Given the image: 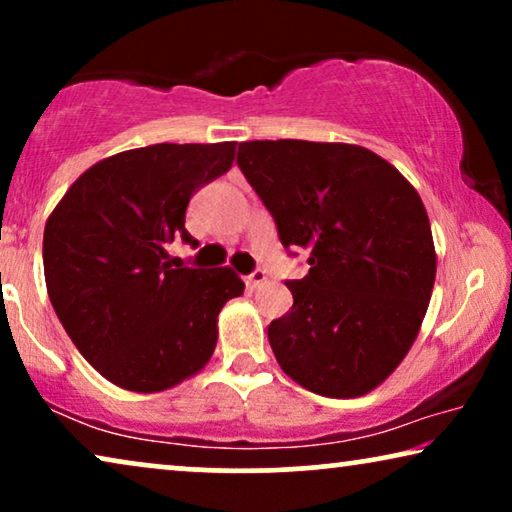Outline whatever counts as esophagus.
<instances>
[{
	"mask_svg": "<svg viewBox=\"0 0 512 512\" xmlns=\"http://www.w3.org/2000/svg\"><path fill=\"white\" fill-rule=\"evenodd\" d=\"M265 282H268V275H265V270H261V268H256L254 272H249V275L244 277V284H247L249 291L261 289Z\"/></svg>",
	"mask_w": 512,
	"mask_h": 512,
	"instance_id": "34e87169",
	"label": "esophagus"
}]
</instances>
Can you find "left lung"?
Masks as SVG:
<instances>
[{"label": "left lung", "instance_id": "obj_1", "mask_svg": "<svg viewBox=\"0 0 512 512\" xmlns=\"http://www.w3.org/2000/svg\"><path fill=\"white\" fill-rule=\"evenodd\" d=\"M237 167L310 272L286 279L293 307L270 321L279 366L300 387L352 398L408 354L436 279L431 223L415 188L354 144L244 142Z\"/></svg>", "mask_w": 512, "mask_h": 512}]
</instances>
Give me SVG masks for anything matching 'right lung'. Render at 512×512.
Returning <instances> with one entry per match:
<instances>
[{
    "label": "right lung",
    "mask_w": 512,
    "mask_h": 512,
    "mask_svg": "<svg viewBox=\"0 0 512 512\" xmlns=\"http://www.w3.org/2000/svg\"><path fill=\"white\" fill-rule=\"evenodd\" d=\"M235 142L153 144L74 181L48 216V298L76 349L118 387L153 394L198 373L216 317L244 282L228 268H172L188 202L233 165Z\"/></svg>",
    "instance_id": "right-lung-1"
}]
</instances>
